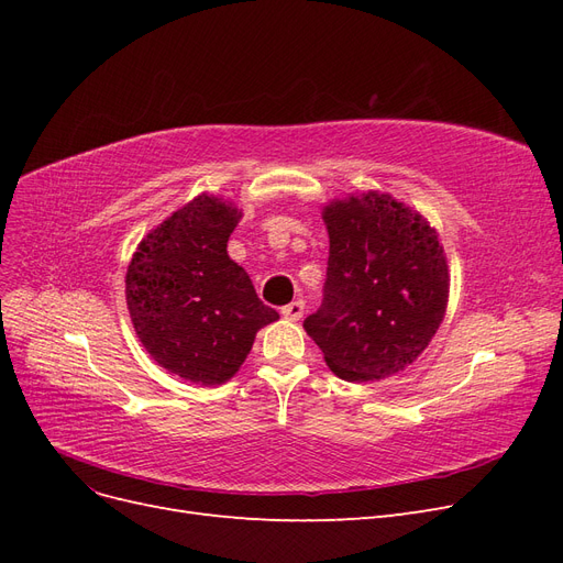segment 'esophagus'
<instances>
[{"mask_svg":"<svg viewBox=\"0 0 563 563\" xmlns=\"http://www.w3.org/2000/svg\"><path fill=\"white\" fill-rule=\"evenodd\" d=\"M302 312H305V302L302 300H294V302H288V305H284V308H282V314L286 319H291V321H298L302 317Z\"/></svg>","mask_w":563,"mask_h":563,"instance_id":"34e87169","label":"esophagus"}]
</instances>
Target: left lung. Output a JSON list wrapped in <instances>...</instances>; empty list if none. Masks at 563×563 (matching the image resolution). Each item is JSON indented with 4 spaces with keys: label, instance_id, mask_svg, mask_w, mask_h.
Instances as JSON below:
<instances>
[{
    "label": "left lung",
    "instance_id": "obj_1",
    "mask_svg": "<svg viewBox=\"0 0 563 563\" xmlns=\"http://www.w3.org/2000/svg\"><path fill=\"white\" fill-rule=\"evenodd\" d=\"M329 267L319 310L302 321L338 378L380 380L418 360L449 302L437 232L389 195L323 209Z\"/></svg>",
    "mask_w": 563,
    "mask_h": 563
}]
</instances>
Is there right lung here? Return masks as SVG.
<instances>
[{
    "mask_svg": "<svg viewBox=\"0 0 563 563\" xmlns=\"http://www.w3.org/2000/svg\"><path fill=\"white\" fill-rule=\"evenodd\" d=\"M242 211L201 195L152 230L126 269V305L152 360L197 385L244 364L265 323L279 319L228 255Z\"/></svg>",
    "mask_w": 563,
    "mask_h": 563,
    "instance_id": "1",
    "label": "right lung"
}]
</instances>
